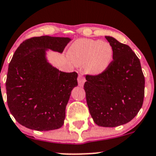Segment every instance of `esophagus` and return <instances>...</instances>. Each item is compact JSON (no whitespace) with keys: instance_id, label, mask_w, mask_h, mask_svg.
I'll return each mask as SVG.
<instances>
[{"instance_id":"obj_1","label":"esophagus","mask_w":156,"mask_h":156,"mask_svg":"<svg viewBox=\"0 0 156 156\" xmlns=\"http://www.w3.org/2000/svg\"><path fill=\"white\" fill-rule=\"evenodd\" d=\"M78 85L79 86L84 85V82L86 81V80H85V78H84V76L82 75V74H79V75H78Z\"/></svg>"}]
</instances>
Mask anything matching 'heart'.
Masks as SVG:
<instances>
[{"label": "heart", "instance_id": "obj_1", "mask_svg": "<svg viewBox=\"0 0 156 156\" xmlns=\"http://www.w3.org/2000/svg\"><path fill=\"white\" fill-rule=\"evenodd\" d=\"M69 57L75 65L84 66L86 72L97 75L107 70L113 59V48L108 42L78 39L69 50Z\"/></svg>", "mask_w": 156, "mask_h": 156}]
</instances>
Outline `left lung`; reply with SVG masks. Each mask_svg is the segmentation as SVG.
I'll use <instances>...</instances> for the list:
<instances>
[{
    "label": "left lung",
    "mask_w": 156,
    "mask_h": 156,
    "mask_svg": "<svg viewBox=\"0 0 156 156\" xmlns=\"http://www.w3.org/2000/svg\"><path fill=\"white\" fill-rule=\"evenodd\" d=\"M113 48L107 70L86 75L84 89L91 117L101 127H117L131 121L143 106L145 78L140 62L127 44L106 36Z\"/></svg>",
    "instance_id": "1"
}]
</instances>
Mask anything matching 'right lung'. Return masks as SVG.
I'll list each match as a JSON object with an SVG mask.
<instances>
[{"instance_id":"1","label":"right lung","mask_w":156,"mask_h":156,"mask_svg":"<svg viewBox=\"0 0 156 156\" xmlns=\"http://www.w3.org/2000/svg\"><path fill=\"white\" fill-rule=\"evenodd\" d=\"M69 37L41 36L24 41L9 64L7 102L16 120L32 130H55L63 125L78 74L63 72L47 61L48 49L62 53Z\"/></svg>"}]
</instances>
